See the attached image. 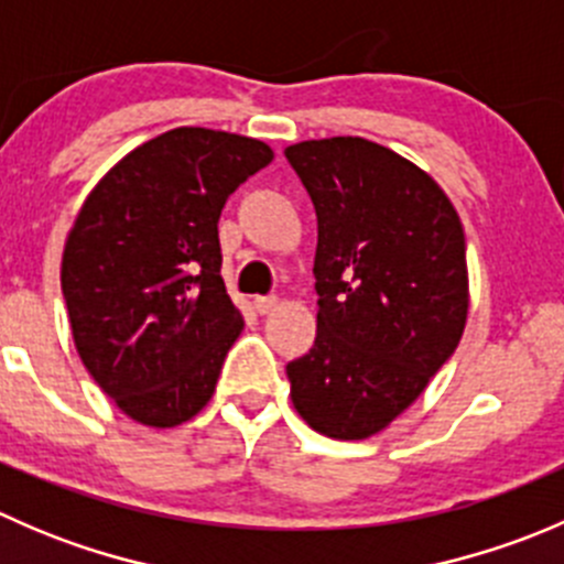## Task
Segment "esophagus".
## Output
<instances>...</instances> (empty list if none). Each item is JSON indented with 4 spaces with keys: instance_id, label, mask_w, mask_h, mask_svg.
<instances>
[{
    "instance_id": "34e87169",
    "label": "esophagus",
    "mask_w": 564,
    "mask_h": 564,
    "mask_svg": "<svg viewBox=\"0 0 564 564\" xmlns=\"http://www.w3.org/2000/svg\"><path fill=\"white\" fill-rule=\"evenodd\" d=\"M253 308H256V314H261V316H267V314H272V311L278 308V297H256L253 300Z\"/></svg>"
}]
</instances>
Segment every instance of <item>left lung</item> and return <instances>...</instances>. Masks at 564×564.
<instances>
[{"instance_id": "left-lung-1", "label": "left lung", "mask_w": 564, "mask_h": 564, "mask_svg": "<svg viewBox=\"0 0 564 564\" xmlns=\"http://www.w3.org/2000/svg\"><path fill=\"white\" fill-rule=\"evenodd\" d=\"M316 209V340L286 366L300 417L368 440L412 406L469 314L464 226L431 174L377 141L286 147Z\"/></svg>"}]
</instances>
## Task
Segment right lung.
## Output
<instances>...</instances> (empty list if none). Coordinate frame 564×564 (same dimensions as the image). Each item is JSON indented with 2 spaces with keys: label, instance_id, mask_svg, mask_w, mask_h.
I'll use <instances>...</instances> for the list:
<instances>
[{
  "label": "right lung",
  "instance_id": "obj_1",
  "mask_svg": "<svg viewBox=\"0 0 564 564\" xmlns=\"http://www.w3.org/2000/svg\"><path fill=\"white\" fill-rule=\"evenodd\" d=\"M259 139L174 128L106 172L62 250L73 344L130 420L174 429L213 398L240 308L220 278L226 198L270 166Z\"/></svg>",
  "mask_w": 564,
  "mask_h": 564
}]
</instances>
